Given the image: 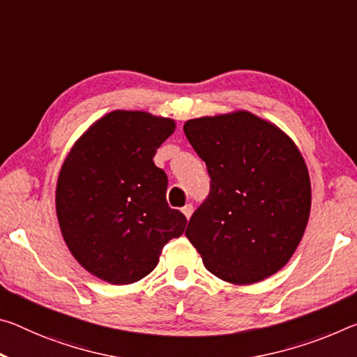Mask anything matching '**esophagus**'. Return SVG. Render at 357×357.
<instances>
[{
  "label": "esophagus",
  "instance_id": "obj_1",
  "mask_svg": "<svg viewBox=\"0 0 357 357\" xmlns=\"http://www.w3.org/2000/svg\"><path fill=\"white\" fill-rule=\"evenodd\" d=\"M183 213H184V216L189 219V218L192 216V213H194V206H192L190 203H188V205H185V206L183 208Z\"/></svg>",
  "mask_w": 357,
  "mask_h": 357
}]
</instances>
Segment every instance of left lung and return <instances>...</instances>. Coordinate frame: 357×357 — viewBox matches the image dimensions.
Listing matches in <instances>:
<instances>
[{
    "instance_id": "left-lung-1",
    "label": "left lung",
    "mask_w": 357,
    "mask_h": 357,
    "mask_svg": "<svg viewBox=\"0 0 357 357\" xmlns=\"http://www.w3.org/2000/svg\"><path fill=\"white\" fill-rule=\"evenodd\" d=\"M184 133L211 178L185 230L206 270L234 284L276 273L310 218V174L296 143L248 111L190 119Z\"/></svg>"
}]
</instances>
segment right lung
Instances as JSON below:
<instances>
[{
    "instance_id": "add662e5",
    "label": "right lung",
    "mask_w": 357,
    "mask_h": 357,
    "mask_svg": "<svg viewBox=\"0 0 357 357\" xmlns=\"http://www.w3.org/2000/svg\"><path fill=\"white\" fill-rule=\"evenodd\" d=\"M173 119L112 111L73 146L56 181L55 206L68 250L97 278L132 284L157 267L163 246L188 219L167 203L157 149Z\"/></svg>"
}]
</instances>
